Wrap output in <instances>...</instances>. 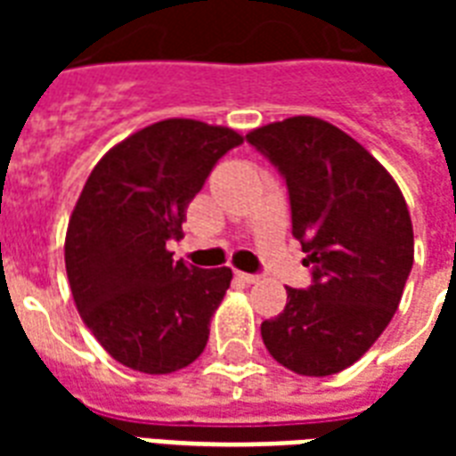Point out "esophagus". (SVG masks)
<instances>
[{
	"label": "esophagus",
	"mask_w": 456,
	"mask_h": 456,
	"mask_svg": "<svg viewBox=\"0 0 456 456\" xmlns=\"http://www.w3.org/2000/svg\"><path fill=\"white\" fill-rule=\"evenodd\" d=\"M236 274V279H239V281H243V284H256L257 279V274H248V272H234Z\"/></svg>",
	"instance_id": "esophagus-1"
}]
</instances>
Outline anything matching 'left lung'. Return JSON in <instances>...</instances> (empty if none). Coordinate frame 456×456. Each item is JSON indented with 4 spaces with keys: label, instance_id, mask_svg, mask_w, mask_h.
Segmentation results:
<instances>
[{
    "label": "left lung",
    "instance_id": "1",
    "mask_svg": "<svg viewBox=\"0 0 456 456\" xmlns=\"http://www.w3.org/2000/svg\"><path fill=\"white\" fill-rule=\"evenodd\" d=\"M284 177L293 236L312 267L307 289H286L281 314L260 331L279 364L331 376L357 362L395 314L414 265L403 191L371 153L310 116L246 134Z\"/></svg>",
    "mask_w": 456,
    "mask_h": 456
}]
</instances>
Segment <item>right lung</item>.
Segmentation results:
<instances>
[{
    "label": "right lung",
    "mask_w": 456,
    "mask_h": 456,
    "mask_svg": "<svg viewBox=\"0 0 456 456\" xmlns=\"http://www.w3.org/2000/svg\"><path fill=\"white\" fill-rule=\"evenodd\" d=\"M239 144L229 127L172 118L110 149L89 175L68 222V281L82 322L125 367L172 374L203 353L232 270L175 263L167 241L182 239L189 203Z\"/></svg>",
    "instance_id": "1"
}]
</instances>
